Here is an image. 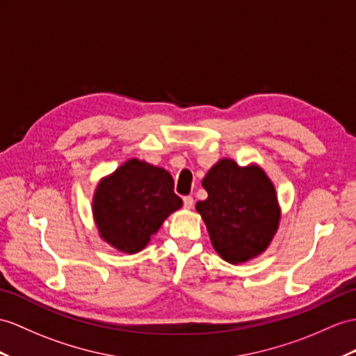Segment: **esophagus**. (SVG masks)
<instances>
[{"instance_id":"esophagus-1","label":"esophagus","mask_w":356,"mask_h":356,"mask_svg":"<svg viewBox=\"0 0 356 356\" xmlns=\"http://www.w3.org/2000/svg\"><path fill=\"white\" fill-rule=\"evenodd\" d=\"M183 201H184V208H186V210H190V208H192L193 204H195L192 196H184Z\"/></svg>"}]
</instances>
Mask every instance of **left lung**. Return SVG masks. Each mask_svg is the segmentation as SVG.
Segmentation results:
<instances>
[{
	"label": "left lung",
	"instance_id": "obj_1",
	"mask_svg": "<svg viewBox=\"0 0 356 356\" xmlns=\"http://www.w3.org/2000/svg\"><path fill=\"white\" fill-rule=\"evenodd\" d=\"M205 201L196 202L216 252L231 264L246 263L270 246L280 228L278 195L257 163L222 159L202 179Z\"/></svg>",
	"mask_w": 356,
	"mask_h": 356
}]
</instances>
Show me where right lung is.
Instances as JSON below:
<instances>
[{"mask_svg":"<svg viewBox=\"0 0 356 356\" xmlns=\"http://www.w3.org/2000/svg\"><path fill=\"white\" fill-rule=\"evenodd\" d=\"M181 207L183 199L173 192L170 173L138 159L101 178L92 199L99 237L124 254L148 246L163 222Z\"/></svg>","mask_w":356,"mask_h":356,"instance_id":"right-lung-1","label":"right lung"}]
</instances>
